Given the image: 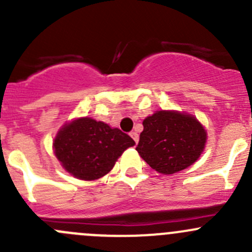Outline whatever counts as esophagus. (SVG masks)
Instances as JSON below:
<instances>
[{
  "mask_svg": "<svg viewBox=\"0 0 252 252\" xmlns=\"http://www.w3.org/2000/svg\"><path fill=\"white\" fill-rule=\"evenodd\" d=\"M130 136H131V138H133V140L135 141V144H138V141H139V135H138V133H136V131H131Z\"/></svg>",
  "mask_w": 252,
  "mask_h": 252,
  "instance_id": "obj_1",
  "label": "esophagus"
}]
</instances>
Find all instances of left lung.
I'll use <instances>...</instances> for the list:
<instances>
[{
	"label": "left lung",
	"mask_w": 252,
	"mask_h": 252,
	"mask_svg": "<svg viewBox=\"0 0 252 252\" xmlns=\"http://www.w3.org/2000/svg\"><path fill=\"white\" fill-rule=\"evenodd\" d=\"M136 151L158 173L173 174L191 166L204 151L206 131L192 116L157 111L142 122Z\"/></svg>",
	"instance_id": "left-lung-1"
}]
</instances>
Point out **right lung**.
<instances>
[{
    "label": "right lung",
    "instance_id": "1",
    "mask_svg": "<svg viewBox=\"0 0 252 252\" xmlns=\"http://www.w3.org/2000/svg\"><path fill=\"white\" fill-rule=\"evenodd\" d=\"M134 145L128 134L88 117L65 124L53 142L58 161L81 180H95L107 174L117 158Z\"/></svg>",
    "mask_w": 252,
    "mask_h": 252
}]
</instances>
